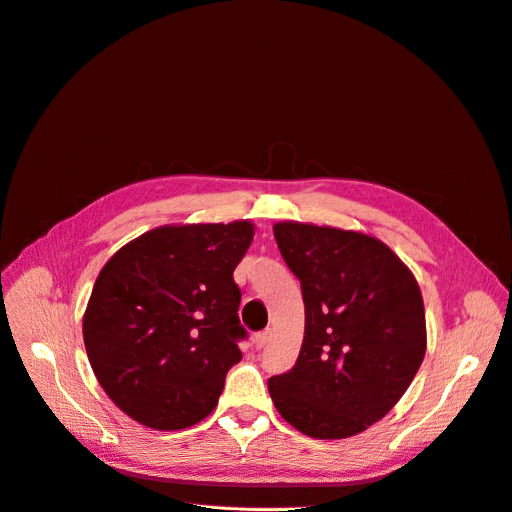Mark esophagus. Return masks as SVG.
I'll return each instance as SVG.
<instances>
[{
  "mask_svg": "<svg viewBox=\"0 0 512 512\" xmlns=\"http://www.w3.org/2000/svg\"><path fill=\"white\" fill-rule=\"evenodd\" d=\"M268 341H270V330H262V333L254 335V345H256V349H264V347L268 345Z\"/></svg>",
  "mask_w": 512,
  "mask_h": 512,
  "instance_id": "obj_1",
  "label": "esophagus"
}]
</instances>
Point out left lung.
<instances>
[{
  "label": "left lung",
  "instance_id": "8db88e82",
  "mask_svg": "<svg viewBox=\"0 0 512 512\" xmlns=\"http://www.w3.org/2000/svg\"><path fill=\"white\" fill-rule=\"evenodd\" d=\"M273 231L302 283L306 333L295 366L268 380L270 399L306 436L364 432L397 405L424 362L422 291L376 237L293 221Z\"/></svg>",
  "mask_w": 512,
  "mask_h": 512
}]
</instances>
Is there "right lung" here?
Segmentation results:
<instances>
[{
  "label": "right lung",
  "mask_w": 512,
  "mask_h": 512,
  "mask_svg": "<svg viewBox=\"0 0 512 512\" xmlns=\"http://www.w3.org/2000/svg\"><path fill=\"white\" fill-rule=\"evenodd\" d=\"M254 225H167L111 256L84 312L88 362L138 424L184 430L213 411L242 359V291L233 270Z\"/></svg>",
  "instance_id": "1"
}]
</instances>
